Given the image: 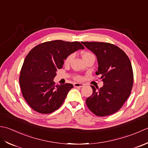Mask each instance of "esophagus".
<instances>
[{
  "label": "esophagus",
  "instance_id": "34e87169",
  "mask_svg": "<svg viewBox=\"0 0 148 148\" xmlns=\"http://www.w3.org/2000/svg\"><path fill=\"white\" fill-rule=\"evenodd\" d=\"M73 86H74V87H84V84H80V83H75V84H73Z\"/></svg>",
  "mask_w": 148,
  "mask_h": 148
}]
</instances>
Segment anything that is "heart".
<instances>
[{"label":"heart","instance_id":"1","mask_svg":"<svg viewBox=\"0 0 148 148\" xmlns=\"http://www.w3.org/2000/svg\"><path fill=\"white\" fill-rule=\"evenodd\" d=\"M94 56V55H93L92 53L89 52H87V51H84V52H83L82 53V58H83L84 60L86 59V58H87V57H89L90 56ZM73 58V54H70V55H68L64 59V63L66 65L69 64L71 62V61H72ZM73 78H74V80H77V81H80L81 80H82V77H81L80 75H77L73 77Z\"/></svg>","mask_w":148,"mask_h":148}]
</instances>
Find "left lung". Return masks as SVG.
Here are the masks:
<instances>
[{"label": "left lung", "mask_w": 148, "mask_h": 148, "mask_svg": "<svg viewBox=\"0 0 148 148\" xmlns=\"http://www.w3.org/2000/svg\"><path fill=\"white\" fill-rule=\"evenodd\" d=\"M96 56L98 63L96 74L101 76V88L91 86L92 94L87 98V107L96 116L103 117L117 112L131 93L134 73L125 52L113 44L103 42H82Z\"/></svg>", "instance_id": "left-lung-1"}]
</instances>
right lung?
Instances as JSON below:
<instances>
[{"label": "right lung", "mask_w": 148, "mask_h": 148, "mask_svg": "<svg viewBox=\"0 0 148 148\" xmlns=\"http://www.w3.org/2000/svg\"><path fill=\"white\" fill-rule=\"evenodd\" d=\"M84 49L78 41L54 40L39 44L30 51L21 69L19 82L23 97L33 110L50 114L61 106L73 86L56 85L53 78L66 57Z\"/></svg>", "instance_id": "add662e5"}]
</instances>
